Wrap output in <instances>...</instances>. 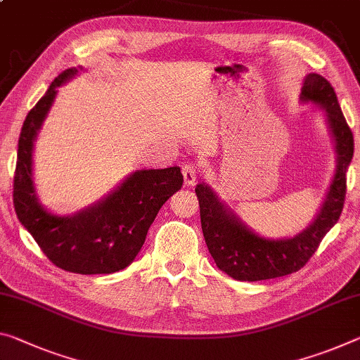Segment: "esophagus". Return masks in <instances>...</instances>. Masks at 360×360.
<instances>
[{"label":"esophagus","instance_id":"34e87169","mask_svg":"<svg viewBox=\"0 0 360 360\" xmlns=\"http://www.w3.org/2000/svg\"><path fill=\"white\" fill-rule=\"evenodd\" d=\"M197 167L193 163H186L182 167V176H184V184L186 186H193L197 181Z\"/></svg>","mask_w":360,"mask_h":360}]
</instances>
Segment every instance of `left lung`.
Segmentation results:
<instances>
[{
	"instance_id": "8db88e82",
	"label": "left lung",
	"mask_w": 360,
	"mask_h": 360,
	"mask_svg": "<svg viewBox=\"0 0 360 360\" xmlns=\"http://www.w3.org/2000/svg\"><path fill=\"white\" fill-rule=\"evenodd\" d=\"M300 101L321 107L332 134L336 168L316 218L293 237L267 238L253 232L208 184H197L205 242L222 272L242 282L283 277L303 267L340 219L346 197V171L354 155V138L336 99L335 89L317 73L303 79Z\"/></svg>"
}]
</instances>
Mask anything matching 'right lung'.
<instances>
[{
    "label": "right lung",
    "instance_id": "right-lung-1",
    "mask_svg": "<svg viewBox=\"0 0 360 360\" xmlns=\"http://www.w3.org/2000/svg\"><path fill=\"white\" fill-rule=\"evenodd\" d=\"M83 67L67 68L28 112L20 131L14 176V208L48 259L75 274H112L134 261L163 203L182 187L179 167L138 169L107 197L75 214H54L38 200L33 149L57 96Z\"/></svg>",
    "mask_w": 360,
    "mask_h": 360
}]
</instances>
